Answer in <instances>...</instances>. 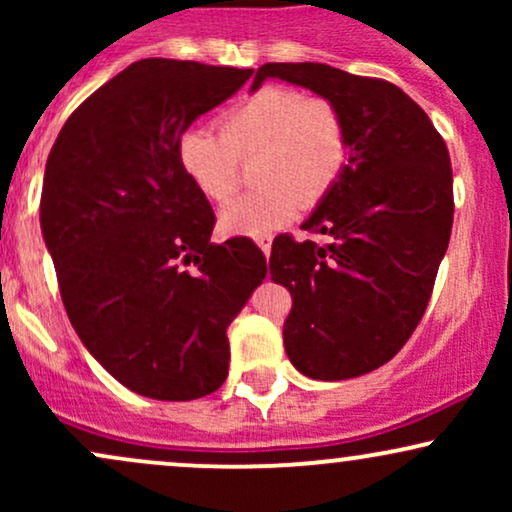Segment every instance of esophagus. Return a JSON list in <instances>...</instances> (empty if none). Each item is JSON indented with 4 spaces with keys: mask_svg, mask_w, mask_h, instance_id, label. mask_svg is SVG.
<instances>
[{
    "mask_svg": "<svg viewBox=\"0 0 512 512\" xmlns=\"http://www.w3.org/2000/svg\"><path fill=\"white\" fill-rule=\"evenodd\" d=\"M255 243H257V248L264 252V255H269V252H272V236H269V233H257Z\"/></svg>",
    "mask_w": 512,
    "mask_h": 512,
    "instance_id": "esophagus-1",
    "label": "esophagus"
}]
</instances>
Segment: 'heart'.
Returning a JSON list of instances; mask_svg holds the SVG:
<instances>
[{
	"mask_svg": "<svg viewBox=\"0 0 512 512\" xmlns=\"http://www.w3.org/2000/svg\"><path fill=\"white\" fill-rule=\"evenodd\" d=\"M252 156V180L260 187L223 207V233L272 231L330 195L351 158L342 108L289 86H264L219 117V134L192 127L178 142L182 170L214 202L236 195L238 158Z\"/></svg>",
	"mask_w": 512,
	"mask_h": 512,
	"instance_id": "heart-1",
	"label": "heart"
}]
</instances>
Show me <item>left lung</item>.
I'll return each instance as SVG.
<instances>
[{
  "mask_svg": "<svg viewBox=\"0 0 512 512\" xmlns=\"http://www.w3.org/2000/svg\"><path fill=\"white\" fill-rule=\"evenodd\" d=\"M264 79L337 103L349 125L342 180L303 221L327 243L279 236L269 274L291 291L284 346L313 380L380 368L424 317L452 231V168L443 137L402 88L320 62H269Z\"/></svg>",
  "mask_w": 512,
  "mask_h": 512,
  "instance_id": "8db88e82",
  "label": "left lung"
}]
</instances>
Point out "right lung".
<instances>
[{"label": "right lung", "mask_w": 512, "mask_h": 512, "mask_svg": "<svg viewBox=\"0 0 512 512\" xmlns=\"http://www.w3.org/2000/svg\"><path fill=\"white\" fill-rule=\"evenodd\" d=\"M252 69L139 60L64 122L45 166L40 228L69 322L137 395L190 402L228 375L226 330L267 260L211 243L214 211L178 161L182 132Z\"/></svg>", "instance_id": "right-lung-1"}]
</instances>
